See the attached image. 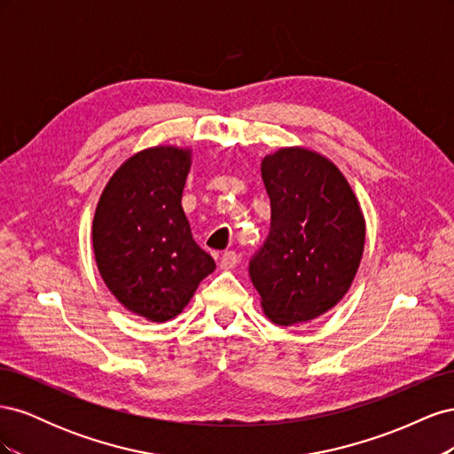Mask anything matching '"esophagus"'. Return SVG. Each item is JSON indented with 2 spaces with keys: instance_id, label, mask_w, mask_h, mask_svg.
Masks as SVG:
<instances>
[{
  "instance_id": "esophagus-1",
  "label": "esophagus",
  "mask_w": 454,
  "mask_h": 454,
  "mask_svg": "<svg viewBox=\"0 0 454 454\" xmlns=\"http://www.w3.org/2000/svg\"><path fill=\"white\" fill-rule=\"evenodd\" d=\"M239 263V255L237 252H225L222 255V261H219V265H222V269L229 270V269H235Z\"/></svg>"
}]
</instances>
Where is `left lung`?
<instances>
[{"mask_svg":"<svg viewBox=\"0 0 454 454\" xmlns=\"http://www.w3.org/2000/svg\"><path fill=\"white\" fill-rule=\"evenodd\" d=\"M270 231L250 259V278L274 324L318 318L345 297L360 267L365 222L345 176L303 147L261 162Z\"/></svg>","mask_w":454,"mask_h":454,"instance_id":"8db88e82","label":"left lung"}]
</instances>
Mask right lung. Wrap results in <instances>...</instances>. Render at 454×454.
<instances>
[{
	"label": "right lung",
	"mask_w": 454,
	"mask_h": 454,
	"mask_svg": "<svg viewBox=\"0 0 454 454\" xmlns=\"http://www.w3.org/2000/svg\"><path fill=\"white\" fill-rule=\"evenodd\" d=\"M191 151L144 149L107 182L96 206V265L119 303L151 322L176 318L215 269L182 208Z\"/></svg>",
	"instance_id": "add662e5"
}]
</instances>
